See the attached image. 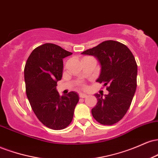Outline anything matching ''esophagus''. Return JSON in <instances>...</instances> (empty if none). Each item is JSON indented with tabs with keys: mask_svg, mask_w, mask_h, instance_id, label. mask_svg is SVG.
<instances>
[{
	"mask_svg": "<svg viewBox=\"0 0 158 158\" xmlns=\"http://www.w3.org/2000/svg\"><path fill=\"white\" fill-rule=\"evenodd\" d=\"M79 96L80 98H86L87 97H88V95H87V94H83V93H80L79 94Z\"/></svg>",
	"mask_w": 158,
	"mask_h": 158,
	"instance_id": "esophagus-1",
	"label": "esophagus"
}]
</instances>
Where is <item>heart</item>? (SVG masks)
<instances>
[{"mask_svg":"<svg viewBox=\"0 0 158 158\" xmlns=\"http://www.w3.org/2000/svg\"><path fill=\"white\" fill-rule=\"evenodd\" d=\"M81 86L82 87V88H85V85L84 84H81Z\"/></svg>","mask_w":158,"mask_h":158,"instance_id":"1","label":"heart"}]
</instances>
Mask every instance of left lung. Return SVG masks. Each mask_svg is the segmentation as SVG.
Masks as SVG:
<instances>
[{"mask_svg": "<svg viewBox=\"0 0 158 158\" xmlns=\"http://www.w3.org/2000/svg\"><path fill=\"white\" fill-rule=\"evenodd\" d=\"M97 58L101 73L97 81L108 90L103 97L95 94L97 103L92 108L94 118L102 125L111 126L128 111L137 88V64L128 47L117 41H105L81 52Z\"/></svg>", "mask_w": 158, "mask_h": 158, "instance_id": "8db88e82", "label": "left lung"}]
</instances>
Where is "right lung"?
<instances>
[{
    "label": "right lung",
    "mask_w": 158,
    "mask_h": 158,
    "mask_svg": "<svg viewBox=\"0 0 158 158\" xmlns=\"http://www.w3.org/2000/svg\"><path fill=\"white\" fill-rule=\"evenodd\" d=\"M71 54L46 43L32 50L24 67L26 94L32 109L40 122L53 130L64 129L70 124L79 102L76 92L60 96L56 90L62 77L63 59Z\"/></svg>",
    "instance_id": "1"
}]
</instances>
